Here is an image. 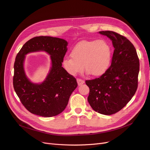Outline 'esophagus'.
<instances>
[{
	"instance_id": "esophagus-1",
	"label": "esophagus",
	"mask_w": 150,
	"mask_h": 150,
	"mask_svg": "<svg viewBox=\"0 0 150 150\" xmlns=\"http://www.w3.org/2000/svg\"><path fill=\"white\" fill-rule=\"evenodd\" d=\"M76 81H77V83H78V86H80L81 84H83L84 83V81L80 79V78H77L76 79Z\"/></svg>"
}]
</instances>
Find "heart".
Wrapping results in <instances>:
<instances>
[{"instance_id": "heart-1", "label": "heart", "mask_w": 150, "mask_h": 150, "mask_svg": "<svg viewBox=\"0 0 150 150\" xmlns=\"http://www.w3.org/2000/svg\"><path fill=\"white\" fill-rule=\"evenodd\" d=\"M71 58H65L62 66L67 72L75 75L83 71L92 76H100L108 69L112 50L108 42L102 39L78 43L70 53Z\"/></svg>"}]
</instances>
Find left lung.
<instances>
[{
  "instance_id": "8db88e82",
  "label": "left lung",
  "mask_w": 150,
  "mask_h": 150,
  "mask_svg": "<svg viewBox=\"0 0 150 150\" xmlns=\"http://www.w3.org/2000/svg\"><path fill=\"white\" fill-rule=\"evenodd\" d=\"M114 48L111 64L99 78L86 80L88 100L94 111L104 115L115 114L127 105L138 87L139 59L128 39L112 31H101Z\"/></svg>"
}]
</instances>
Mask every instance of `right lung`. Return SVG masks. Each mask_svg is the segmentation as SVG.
Segmentation results:
<instances>
[{"instance_id": "right-lung-1", "label": "right lung", "mask_w": 150, "mask_h": 150, "mask_svg": "<svg viewBox=\"0 0 150 150\" xmlns=\"http://www.w3.org/2000/svg\"><path fill=\"white\" fill-rule=\"evenodd\" d=\"M64 39L51 36H36L22 46L14 64L13 87L22 104L29 112L44 117L62 112L70 96L77 87L76 80L62 67L67 50ZM45 51L51 55L52 67L41 84L31 83L23 69L25 55L30 52Z\"/></svg>"}]
</instances>
